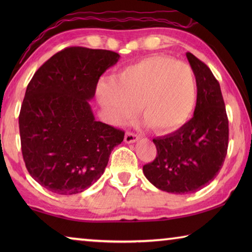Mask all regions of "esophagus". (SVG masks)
I'll list each match as a JSON object with an SVG mask.
<instances>
[{"mask_svg": "<svg viewBox=\"0 0 252 252\" xmlns=\"http://www.w3.org/2000/svg\"><path fill=\"white\" fill-rule=\"evenodd\" d=\"M140 139V135L135 134V133H132V132H126V135H125V141L126 143H134L138 141Z\"/></svg>", "mask_w": 252, "mask_h": 252, "instance_id": "1", "label": "esophagus"}]
</instances>
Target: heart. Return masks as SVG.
<instances>
[{
	"instance_id": "1",
	"label": "heart",
	"mask_w": 252,
	"mask_h": 252,
	"mask_svg": "<svg viewBox=\"0 0 252 252\" xmlns=\"http://www.w3.org/2000/svg\"><path fill=\"white\" fill-rule=\"evenodd\" d=\"M96 99L113 125L129 120L139 106L153 130L169 133L192 116L197 101L195 76L187 63L167 55H151L126 66L114 80H101Z\"/></svg>"
}]
</instances>
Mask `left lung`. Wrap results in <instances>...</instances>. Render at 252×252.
Returning <instances> with one entry per match:
<instances>
[{
  "mask_svg": "<svg viewBox=\"0 0 252 252\" xmlns=\"http://www.w3.org/2000/svg\"><path fill=\"white\" fill-rule=\"evenodd\" d=\"M197 82L193 118L173 133L153 139L157 157L143 165L153 186L170 193H193L211 182L227 156L229 125L220 84L211 70L187 52Z\"/></svg>",
  "mask_w": 252,
  "mask_h": 252,
  "instance_id": "1",
  "label": "left lung"
}]
</instances>
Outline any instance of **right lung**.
<instances>
[{"label": "right lung", "instance_id": "1", "mask_svg": "<svg viewBox=\"0 0 252 252\" xmlns=\"http://www.w3.org/2000/svg\"><path fill=\"white\" fill-rule=\"evenodd\" d=\"M120 55L71 46L51 57L27 88L19 116L29 173L57 194H75L103 174L125 132L96 121L89 101L100 76Z\"/></svg>", "mask_w": 252, "mask_h": 252}]
</instances>
